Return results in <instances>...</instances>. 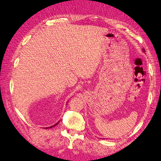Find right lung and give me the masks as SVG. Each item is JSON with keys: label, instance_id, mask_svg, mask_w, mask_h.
Instances as JSON below:
<instances>
[{"label": "right lung", "instance_id": "right-lung-1", "mask_svg": "<svg viewBox=\"0 0 161 161\" xmlns=\"http://www.w3.org/2000/svg\"><path fill=\"white\" fill-rule=\"evenodd\" d=\"M57 124H58V123H57V124H55V125H53V126H52V127H50V128H51V127H53V126H56V125H57ZM48 127H46V129H48Z\"/></svg>", "mask_w": 161, "mask_h": 161}]
</instances>
